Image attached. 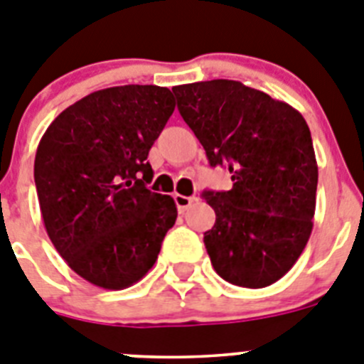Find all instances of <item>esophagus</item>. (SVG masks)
Masks as SVG:
<instances>
[{
	"label": "esophagus",
	"mask_w": 364,
	"mask_h": 364,
	"mask_svg": "<svg viewBox=\"0 0 364 364\" xmlns=\"http://www.w3.org/2000/svg\"><path fill=\"white\" fill-rule=\"evenodd\" d=\"M174 201H176V205H178V210L179 212H185L186 208H188V206L196 201V198H186V196L176 194L174 196Z\"/></svg>",
	"instance_id": "34e87169"
}]
</instances>
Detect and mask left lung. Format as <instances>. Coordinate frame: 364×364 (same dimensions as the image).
<instances>
[{"label":"left lung","instance_id":"1","mask_svg":"<svg viewBox=\"0 0 364 364\" xmlns=\"http://www.w3.org/2000/svg\"><path fill=\"white\" fill-rule=\"evenodd\" d=\"M186 125L232 188L205 192L215 223L205 232L212 267L237 287L264 288L296 264L314 228L317 161L304 117L241 81L172 88Z\"/></svg>","mask_w":364,"mask_h":364}]
</instances>
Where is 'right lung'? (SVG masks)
Instances as JSON below:
<instances>
[{
    "mask_svg": "<svg viewBox=\"0 0 364 364\" xmlns=\"http://www.w3.org/2000/svg\"><path fill=\"white\" fill-rule=\"evenodd\" d=\"M176 109L156 85L81 97L45 130L34 161L39 210L52 245L85 281L123 290L154 267L178 218L174 199L145 186L149 150Z\"/></svg>",
    "mask_w": 364,
    "mask_h": 364,
    "instance_id": "1",
    "label": "right lung"
}]
</instances>
